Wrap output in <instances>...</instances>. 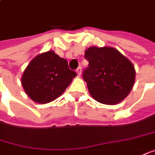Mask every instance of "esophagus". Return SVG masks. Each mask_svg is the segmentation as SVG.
Returning a JSON list of instances; mask_svg holds the SVG:
<instances>
[{"instance_id": "34e87169", "label": "esophagus", "mask_w": 155, "mask_h": 155, "mask_svg": "<svg viewBox=\"0 0 155 155\" xmlns=\"http://www.w3.org/2000/svg\"><path fill=\"white\" fill-rule=\"evenodd\" d=\"M81 69H82L81 67H78V68L76 69V73H77L79 75H81Z\"/></svg>"}]
</instances>
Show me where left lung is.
Returning <instances> with one entry per match:
<instances>
[{
    "label": "left lung",
    "mask_w": 155,
    "mask_h": 155,
    "mask_svg": "<svg viewBox=\"0 0 155 155\" xmlns=\"http://www.w3.org/2000/svg\"><path fill=\"white\" fill-rule=\"evenodd\" d=\"M85 58L89 64L82 76L94 99L116 104L128 96L136 77L129 59L111 47H90L85 51Z\"/></svg>",
    "instance_id": "obj_1"
}]
</instances>
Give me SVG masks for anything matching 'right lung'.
<instances>
[{
    "instance_id": "add662e5",
    "label": "right lung",
    "mask_w": 155,
    "mask_h": 155,
    "mask_svg": "<svg viewBox=\"0 0 155 155\" xmlns=\"http://www.w3.org/2000/svg\"><path fill=\"white\" fill-rule=\"evenodd\" d=\"M76 73L70 70L66 59L54 51L32 59L21 78L25 92L37 103L46 104L58 98L69 86Z\"/></svg>"
}]
</instances>
